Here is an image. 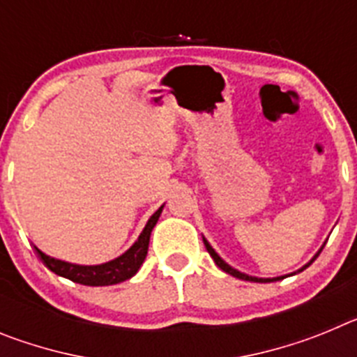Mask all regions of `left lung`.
Returning <instances> with one entry per match:
<instances>
[{"label":"left lung","mask_w":357,"mask_h":357,"mask_svg":"<svg viewBox=\"0 0 357 357\" xmlns=\"http://www.w3.org/2000/svg\"><path fill=\"white\" fill-rule=\"evenodd\" d=\"M204 245H206L207 252H209V255H211V257H213V259H214V263H216V264H218V266L222 268L223 272H225V273H229V275H232V277H238V279H243V280H250V282H275V280H280V279H284V277H275V279H257V277H250V275H245V273L238 272V270H234V268H230V266H229V264H227V263H225V261H223V259H222V257H220V255H218V254H216V252H214V250H213V247H211V245H209V243H207V241H206V239H204ZM321 250H324V247H321V248H320V252H321ZM320 252H318V254H317V255H314V259H317L318 255H320ZM314 259H311V263H313V261H314ZM311 263H307V264H305V266H304V268H301V270H298V272H302V270H305V268H307V266H309V264H311Z\"/></svg>","instance_id":"8db88e82"}]
</instances>
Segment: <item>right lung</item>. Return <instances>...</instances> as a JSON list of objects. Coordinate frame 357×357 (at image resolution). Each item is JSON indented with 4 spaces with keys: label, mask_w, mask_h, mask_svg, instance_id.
<instances>
[{
    "label": "right lung",
    "mask_w": 357,
    "mask_h": 357,
    "mask_svg": "<svg viewBox=\"0 0 357 357\" xmlns=\"http://www.w3.org/2000/svg\"><path fill=\"white\" fill-rule=\"evenodd\" d=\"M160 213H162V207L159 211H155V214L148 220L146 227L141 232L139 239L128 248L123 255H119L118 259L109 261L105 264H98V266H80V264H71L64 263V261L53 259L50 255L43 254L37 247L36 254L39 255V259L43 261L44 266L50 268L53 273L56 275L66 277V279L73 280V282H78V284L84 286H110L118 284L123 280L130 279L137 273V270L143 264L144 257L148 254V243H150V234L151 229L155 227L157 220H159Z\"/></svg>",
    "instance_id": "1"
}]
</instances>
